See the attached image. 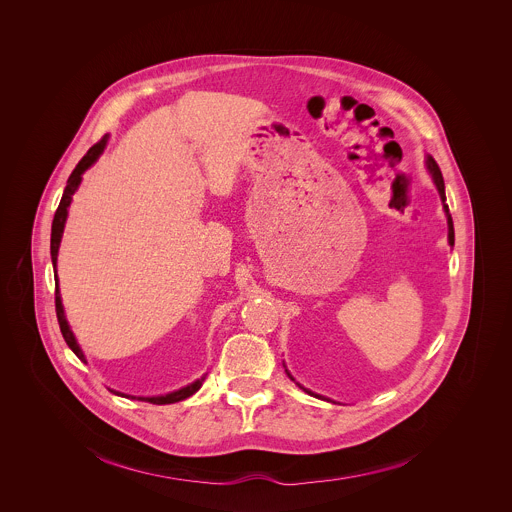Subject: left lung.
<instances>
[{"label":"left lung","instance_id":"8db88e82","mask_svg":"<svg viewBox=\"0 0 512 512\" xmlns=\"http://www.w3.org/2000/svg\"><path fill=\"white\" fill-rule=\"evenodd\" d=\"M428 169H430V173H432V177H434V181H436V187H438L443 209H445V213H447V226H449V234H447V236H449V244L453 246V240H455V234H453V220H451V215H449V207H447V203H445V187H443L441 169H439V165L436 163L434 157H428ZM288 376H290V372H288ZM290 378H292V376H290ZM305 392H309V390H305ZM309 394H313V392H309ZM313 396H315V394H313Z\"/></svg>","mask_w":512,"mask_h":512}]
</instances>
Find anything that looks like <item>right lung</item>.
Listing matches in <instances>:
<instances>
[{
	"instance_id": "1",
	"label": "right lung",
	"mask_w": 512,
	"mask_h": 512,
	"mask_svg": "<svg viewBox=\"0 0 512 512\" xmlns=\"http://www.w3.org/2000/svg\"><path fill=\"white\" fill-rule=\"evenodd\" d=\"M104 146H106V136L86 151V155L78 161V165L74 167V171L71 173L69 181H67V187H65L63 199H61V203H59V209H57L55 219H53V228H51V258H53V266H55V268H57L59 244H61V236H63L65 220H67V209H69V205H71V199H73L74 191H76V187H78V183H80V179H82V173H84V171H86V169H88V167L98 159V155L104 151ZM55 309H57L59 327H61V333H63V337H65L67 345L73 349L74 355H76L80 361H84V355H82L80 347L76 345V339H74L73 331H71V327H69V323H67V319H65V311H63L61 293H59V282H57V280H55ZM203 382H205V376H203V378H199V380H195L193 384H189V386H185V388L177 390V392H171V394H165V396H153V398H140V400H146L149 404H173V402H179V400H185V398L193 396V394L203 386Z\"/></svg>"
}]
</instances>
